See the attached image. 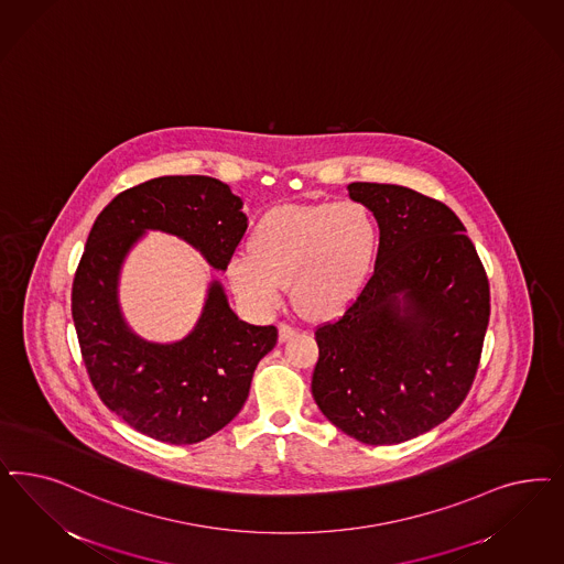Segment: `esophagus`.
Returning <instances> with one entry per match:
<instances>
[{
	"label": "esophagus",
	"mask_w": 564,
	"mask_h": 564,
	"mask_svg": "<svg viewBox=\"0 0 564 564\" xmlns=\"http://www.w3.org/2000/svg\"><path fill=\"white\" fill-rule=\"evenodd\" d=\"M296 334V327L291 326V324H286V322H280L278 324V336H280V340L284 343V340H289L291 336Z\"/></svg>",
	"instance_id": "esophagus-1"
}]
</instances>
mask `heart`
<instances>
[{
    "label": "heart",
    "instance_id": "1",
    "mask_svg": "<svg viewBox=\"0 0 564 564\" xmlns=\"http://www.w3.org/2000/svg\"><path fill=\"white\" fill-rule=\"evenodd\" d=\"M376 251L378 224L364 203L284 205L259 219L249 253L230 257L228 278L251 310H275L291 284L299 310L329 317L361 291Z\"/></svg>",
    "mask_w": 564,
    "mask_h": 564
}]
</instances>
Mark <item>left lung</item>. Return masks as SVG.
<instances>
[{
    "instance_id": "8db88e82",
    "label": "left lung",
    "mask_w": 564,
    "mask_h": 564,
    "mask_svg": "<svg viewBox=\"0 0 564 564\" xmlns=\"http://www.w3.org/2000/svg\"><path fill=\"white\" fill-rule=\"evenodd\" d=\"M380 226L376 265L340 317L315 329L311 392L364 444H400L451 417L471 390L490 322V282L442 200L352 182Z\"/></svg>"
}]
</instances>
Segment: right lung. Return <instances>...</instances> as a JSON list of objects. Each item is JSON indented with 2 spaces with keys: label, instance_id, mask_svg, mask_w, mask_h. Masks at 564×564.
Segmentation results:
<instances>
[{
  "label": "right lung",
  "instance_id": "1",
  "mask_svg": "<svg viewBox=\"0 0 564 564\" xmlns=\"http://www.w3.org/2000/svg\"><path fill=\"white\" fill-rule=\"evenodd\" d=\"M145 230L184 238L226 270L247 216L242 200L216 178H153L120 193L97 216L74 273V327L99 399L145 436L195 444L237 417L278 329L240 322L214 282L197 326L181 343L153 345L132 334L116 286L128 249Z\"/></svg>",
  "mask_w": 564,
  "mask_h": 564
}]
</instances>
